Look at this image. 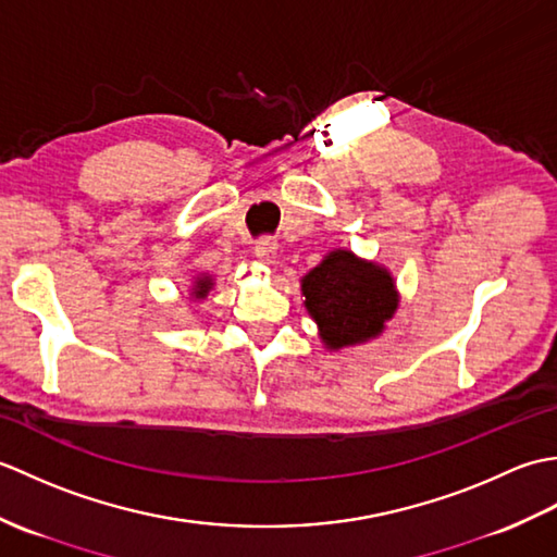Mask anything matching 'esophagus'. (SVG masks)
Segmentation results:
<instances>
[{"label": "esophagus", "mask_w": 557, "mask_h": 557, "mask_svg": "<svg viewBox=\"0 0 557 557\" xmlns=\"http://www.w3.org/2000/svg\"><path fill=\"white\" fill-rule=\"evenodd\" d=\"M253 253H256V258L265 260V263H272V258L277 256V242L275 239H260L253 246Z\"/></svg>", "instance_id": "obj_1"}]
</instances>
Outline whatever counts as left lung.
<instances>
[{"mask_svg":"<svg viewBox=\"0 0 557 557\" xmlns=\"http://www.w3.org/2000/svg\"><path fill=\"white\" fill-rule=\"evenodd\" d=\"M301 294L327 349L363 345L377 337L399 304L393 275L347 248L330 251L301 280Z\"/></svg>","mask_w":557,"mask_h":557,"instance_id":"1","label":"left lung"}]
</instances>
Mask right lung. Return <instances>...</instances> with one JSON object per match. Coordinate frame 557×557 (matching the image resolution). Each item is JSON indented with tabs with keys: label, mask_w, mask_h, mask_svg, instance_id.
Wrapping results in <instances>:
<instances>
[{
	"label": "right lung",
	"mask_w": 557,
	"mask_h": 557,
	"mask_svg": "<svg viewBox=\"0 0 557 557\" xmlns=\"http://www.w3.org/2000/svg\"><path fill=\"white\" fill-rule=\"evenodd\" d=\"M210 289H212V277H210V275H200V277H196V282H194V292H191V297H196V299H206Z\"/></svg>",
	"instance_id": "right-lung-1"
}]
</instances>
